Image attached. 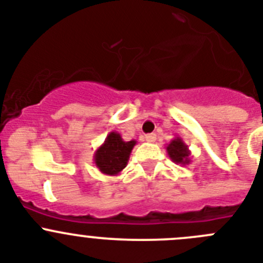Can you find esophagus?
Returning <instances> with one entry per match:
<instances>
[{
    "mask_svg": "<svg viewBox=\"0 0 263 263\" xmlns=\"http://www.w3.org/2000/svg\"><path fill=\"white\" fill-rule=\"evenodd\" d=\"M144 139H146L147 142H150V143H153V142L156 141V134H154V133L146 134V136H144Z\"/></svg>",
    "mask_w": 263,
    "mask_h": 263,
    "instance_id": "obj_1",
    "label": "esophagus"
}]
</instances>
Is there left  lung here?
<instances>
[{
	"mask_svg": "<svg viewBox=\"0 0 263 263\" xmlns=\"http://www.w3.org/2000/svg\"><path fill=\"white\" fill-rule=\"evenodd\" d=\"M167 153L168 156L171 158V160L176 164L181 165H187L190 164L192 158H190V150L187 147V144L182 141L180 137H175L170 143L167 144Z\"/></svg>",
	"mask_w": 263,
	"mask_h": 263,
	"instance_id": "obj_1",
	"label": "left lung"
}]
</instances>
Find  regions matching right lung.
I'll list each match as a JSON object with an SVG mask.
<instances>
[{
    "label": "right lung",
    "instance_id": "add662e5",
    "mask_svg": "<svg viewBox=\"0 0 263 263\" xmlns=\"http://www.w3.org/2000/svg\"><path fill=\"white\" fill-rule=\"evenodd\" d=\"M137 141H124L121 134L110 132L104 143L93 154V163L98 170L107 176H117L127 165L132 150Z\"/></svg>",
    "mask_w": 263,
    "mask_h": 263
}]
</instances>
